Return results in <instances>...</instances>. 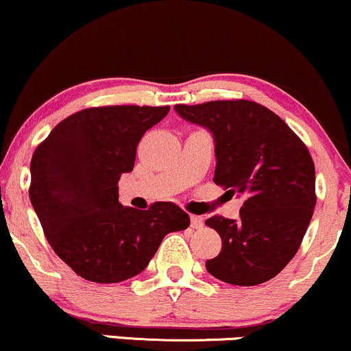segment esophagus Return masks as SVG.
I'll list each match as a JSON object with an SVG mask.
<instances>
[{"instance_id":"obj_1","label":"esophagus","mask_w":351,"mask_h":351,"mask_svg":"<svg viewBox=\"0 0 351 351\" xmlns=\"http://www.w3.org/2000/svg\"><path fill=\"white\" fill-rule=\"evenodd\" d=\"M191 226L195 230H200L204 226V218L197 217V215H191Z\"/></svg>"}]
</instances>
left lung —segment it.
I'll use <instances>...</instances> for the list:
<instances>
[{
    "mask_svg": "<svg viewBox=\"0 0 351 351\" xmlns=\"http://www.w3.org/2000/svg\"><path fill=\"white\" fill-rule=\"evenodd\" d=\"M185 121L215 143L213 182L243 197L238 220L215 215L205 225L221 238L207 271L234 286L278 276L298 253L315 208V167L308 149L278 114L248 100L176 105Z\"/></svg>",
    "mask_w": 351,
    "mask_h": 351,
    "instance_id": "obj_1",
    "label": "left lung"
}]
</instances>
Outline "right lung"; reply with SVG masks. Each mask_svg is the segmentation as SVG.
<instances>
[{
  "label": "right lung",
  "mask_w": 351,
  "mask_h": 351,
  "mask_svg": "<svg viewBox=\"0 0 351 351\" xmlns=\"http://www.w3.org/2000/svg\"><path fill=\"white\" fill-rule=\"evenodd\" d=\"M169 106H100L60 121L31 159L29 197L49 245L92 282L133 278L149 265L167 233L191 218L172 202L123 207L118 180L134 167L143 134Z\"/></svg>",
  "instance_id": "add662e5"
}]
</instances>
